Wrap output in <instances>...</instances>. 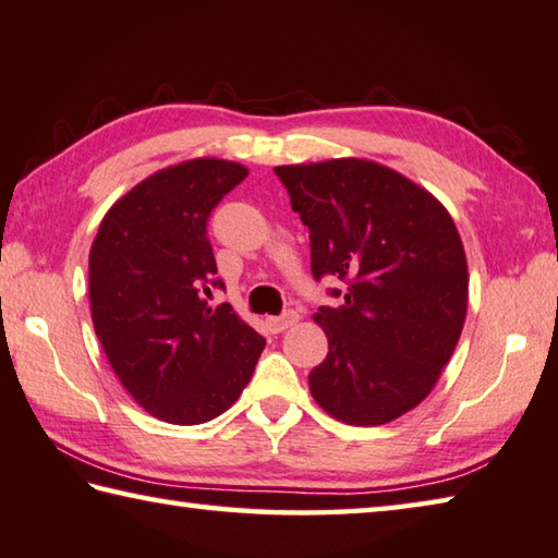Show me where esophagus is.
<instances>
[{
  "mask_svg": "<svg viewBox=\"0 0 558 558\" xmlns=\"http://www.w3.org/2000/svg\"><path fill=\"white\" fill-rule=\"evenodd\" d=\"M298 322H300V314L295 310H288V312H282L280 317H268V329L280 333L290 327H295Z\"/></svg>",
  "mask_w": 558,
  "mask_h": 558,
  "instance_id": "1",
  "label": "esophagus"
}]
</instances>
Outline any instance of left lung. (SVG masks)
Instances as JSON below:
<instances>
[{
    "label": "left lung",
    "instance_id": "8db88e82",
    "mask_svg": "<svg viewBox=\"0 0 558 558\" xmlns=\"http://www.w3.org/2000/svg\"><path fill=\"white\" fill-rule=\"evenodd\" d=\"M276 175L310 229L312 276L349 282L339 307L314 314L329 353L310 373L312 398L353 427L402 417L441 378L469 310V266L451 215L376 160L278 166Z\"/></svg>",
    "mask_w": 558,
    "mask_h": 558
}]
</instances>
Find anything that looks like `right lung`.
<instances>
[{
	"label": "right lung",
	"instance_id": "1",
	"mask_svg": "<svg viewBox=\"0 0 558 558\" xmlns=\"http://www.w3.org/2000/svg\"><path fill=\"white\" fill-rule=\"evenodd\" d=\"M246 175L221 158L158 170L109 207L89 251V310L109 366L168 424L227 412L266 347L229 302H207L211 288H225L207 219Z\"/></svg>",
	"mask_w": 558,
	"mask_h": 558
}]
</instances>
